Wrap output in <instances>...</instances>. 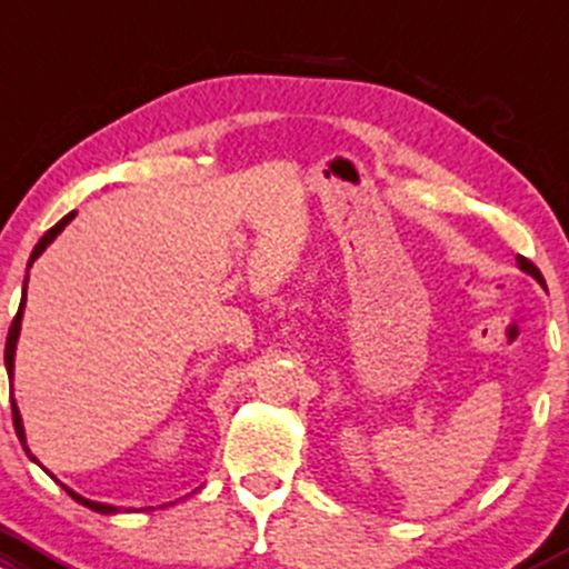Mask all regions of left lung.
I'll return each instance as SVG.
<instances>
[{"mask_svg": "<svg viewBox=\"0 0 569 569\" xmlns=\"http://www.w3.org/2000/svg\"><path fill=\"white\" fill-rule=\"evenodd\" d=\"M518 267H521L523 272H529V274H532V278H538L540 283H542V274H540L538 267L532 264V261H529V259H523V256H518Z\"/></svg>", "mask_w": 569, "mask_h": 569, "instance_id": "obj_1", "label": "left lung"}]
</instances>
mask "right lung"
I'll use <instances>...</instances> for the list:
<instances>
[{
	"instance_id": "1",
	"label": "right lung",
	"mask_w": 569,
	"mask_h": 569,
	"mask_svg": "<svg viewBox=\"0 0 569 569\" xmlns=\"http://www.w3.org/2000/svg\"><path fill=\"white\" fill-rule=\"evenodd\" d=\"M74 218V213H70V216H64L61 218L59 223H56V227H51L48 229L46 234H42V240L37 242L34 246V251H31V259H29V267H31V261L37 259V256H40L42 251H46L48 246H51V242L56 240V234L61 232V229L67 227V223H70ZM23 305H27V283H23V299H21V308H18V313H16V318H12V323H10V332H8V342H4V367H8V372H10V378H12V361H16V342H18V335H21V318H23ZM12 427H16V435H18V440L23 442V446H27V435H23V423H21V413H18V408H16V402H12ZM29 451V448H27ZM64 491L67 495H70L74 502H80V505H86V508H91V510H97V513H116V508H112V505H102V502H91V499H86V497H80V495H74L72 489H67L64 486Z\"/></svg>"
}]
</instances>
